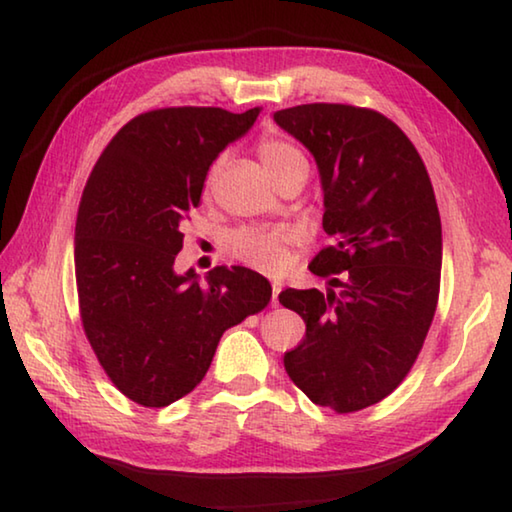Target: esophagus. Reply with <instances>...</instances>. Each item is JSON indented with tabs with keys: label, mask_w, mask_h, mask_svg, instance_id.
<instances>
[{
	"label": "esophagus",
	"mask_w": 512,
	"mask_h": 512,
	"mask_svg": "<svg viewBox=\"0 0 512 512\" xmlns=\"http://www.w3.org/2000/svg\"><path fill=\"white\" fill-rule=\"evenodd\" d=\"M280 291H282V282H273V298H271V305L273 307L280 305V302H277V296H280Z\"/></svg>",
	"instance_id": "1"
}]
</instances>
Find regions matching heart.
<instances>
[{"mask_svg":"<svg viewBox=\"0 0 512 512\" xmlns=\"http://www.w3.org/2000/svg\"><path fill=\"white\" fill-rule=\"evenodd\" d=\"M259 158H262L266 171L275 178L277 173L293 167L298 162H307L296 146L277 140V137H268L259 144ZM221 162H216L210 171V180L214 173L219 171ZM228 248L232 255L239 257L241 262L259 268L266 273H277L287 262V237L277 235V232H257V230H239L230 235Z\"/></svg>","mask_w":512,"mask_h":512,"instance_id":"1","label":"heart"}]
</instances>
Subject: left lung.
Listing matches in <instances>:
<instances>
[{
    "mask_svg": "<svg viewBox=\"0 0 512 512\" xmlns=\"http://www.w3.org/2000/svg\"><path fill=\"white\" fill-rule=\"evenodd\" d=\"M273 119L318 167L323 228L334 246L314 257L311 273H343L327 293H280V305L307 325L284 368L314 404L361 411L409 375L436 314L443 266L436 196L409 137L375 110L307 103Z\"/></svg>",
    "mask_w": 512,
    "mask_h": 512,
    "instance_id": "1",
    "label": "left lung"
}]
</instances>
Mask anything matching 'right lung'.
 Instances as JSON below:
<instances>
[{"label":"right lung","instance_id":"add662e5","mask_svg":"<svg viewBox=\"0 0 512 512\" xmlns=\"http://www.w3.org/2000/svg\"><path fill=\"white\" fill-rule=\"evenodd\" d=\"M257 115L144 112L112 137L83 189L74 230L83 329L112 384L137 404L160 409L192 393L225 329L271 300V282L246 266H216L205 282L173 268L207 171Z\"/></svg>","mask_w":512,"mask_h":512}]
</instances>
